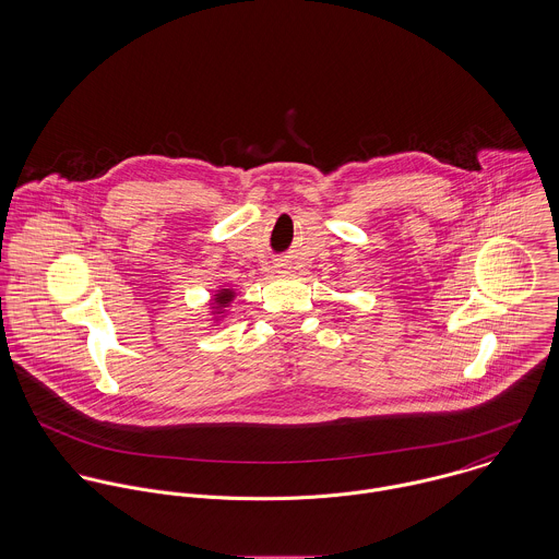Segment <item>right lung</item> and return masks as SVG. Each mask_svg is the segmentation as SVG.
Returning <instances> with one entry per match:
<instances>
[{"mask_svg":"<svg viewBox=\"0 0 559 559\" xmlns=\"http://www.w3.org/2000/svg\"><path fill=\"white\" fill-rule=\"evenodd\" d=\"M230 297H233V295H230V290H226V293H219V295H217V299H215V301H217V304H219V306H224V304H226V301H230Z\"/></svg>","mask_w":559,"mask_h":559,"instance_id":"obj_1","label":"right lung"}]
</instances>
